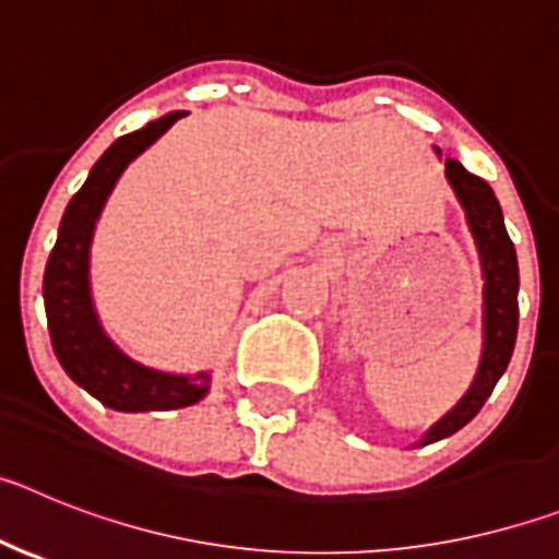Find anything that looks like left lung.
<instances>
[{"mask_svg": "<svg viewBox=\"0 0 559 559\" xmlns=\"http://www.w3.org/2000/svg\"><path fill=\"white\" fill-rule=\"evenodd\" d=\"M433 151H437V156H442L439 147H433ZM445 176L448 185L456 192L459 204H462L467 229L476 240L478 263H481V358H478L471 389L464 392V397L445 417L437 419L423 433L417 445H431V442L451 437L481 412L501 374L510 367L518 335V285H521V280H518L515 246H512L507 226H503L501 204H498L492 187L464 170L459 162H445Z\"/></svg>", "mask_w": 559, "mask_h": 559, "instance_id": "left-lung-1", "label": "left lung"}]
</instances>
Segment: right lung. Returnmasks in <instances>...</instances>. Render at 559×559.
I'll use <instances>...</instances> for the list:
<instances>
[{
    "label": "right lung",
    "instance_id": "right-lung-1",
    "mask_svg": "<svg viewBox=\"0 0 559 559\" xmlns=\"http://www.w3.org/2000/svg\"><path fill=\"white\" fill-rule=\"evenodd\" d=\"M185 114L170 111L159 120H151L140 131L120 136L103 153L88 170V179L83 181L81 190L69 201L58 226L56 249L44 271L49 338L63 372L114 412L136 414L187 408L204 400L212 386V372H162L122 353L103 330L92 299V280H88L92 237L114 185L120 181L122 170Z\"/></svg>",
    "mask_w": 559,
    "mask_h": 559
}]
</instances>
